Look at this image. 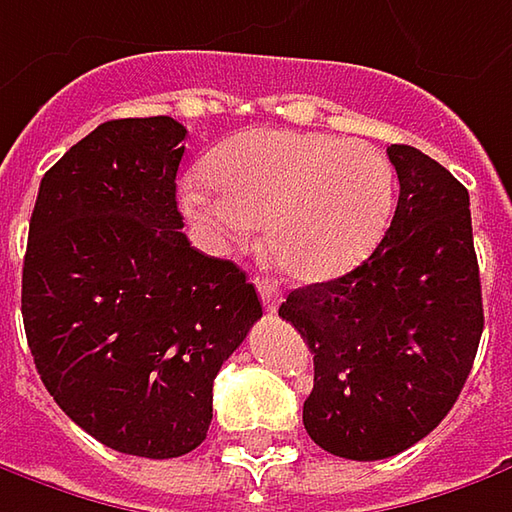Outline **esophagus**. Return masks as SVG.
Masks as SVG:
<instances>
[{"instance_id": "1", "label": "esophagus", "mask_w": 512, "mask_h": 512, "mask_svg": "<svg viewBox=\"0 0 512 512\" xmlns=\"http://www.w3.org/2000/svg\"><path fill=\"white\" fill-rule=\"evenodd\" d=\"M255 286H257V292H260L263 306H266V312H275V309L280 306V300H283L278 283L269 278H255Z\"/></svg>"}]
</instances>
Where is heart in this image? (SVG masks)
<instances>
[{"label": "heart", "instance_id": "1", "mask_svg": "<svg viewBox=\"0 0 512 512\" xmlns=\"http://www.w3.org/2000/svg\"><path fill=\"white\" fill-rule=\"evenodd\" d=\"M206 176L180 186V209L217 246L263 226L275 266L332 280L364 263L387 232L392 168L364 140L321 131L252 128L206 157Z\"/></svg>", "mask_w": 512, "mask_h": 512}]
</instances>
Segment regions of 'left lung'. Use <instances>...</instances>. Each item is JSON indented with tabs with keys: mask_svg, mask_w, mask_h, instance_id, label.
Masks as SVG:
<instances>
[{
	"mask_svg": "<svg viewBox=\"0 0 512 512\" xmlns=\"http://www.w3.org/2000/svg\"><path fill=\"white\" fill-rule=\"evenodd\" d=\"M398 206L378 249L344 278L289 292L278 315L315 352L303 427L326 453H404L453 410L484 309L470 194L433 157L389 145Z\"/></svg>",
	"mask_w": 512,
	"mask_h": 512,
	"instance_id": "obj_1",
	"label": "left lung"
}]
</instances>
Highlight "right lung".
I'll return each instance as SVG.
<instances>
[{
	"mask_svg": "<svg viewBox=\"0 0 512 512\" xmlns=\"http://www.w3.org/2000/svg\"><path fill=\"white\" fill-rule=\"evenodd\" d=\"M186 128L97 125L39 183L22 321L59 410L105 447L177 458L212 424L214 375L263 315L232 260L194 249L177 212Z\"/></svg>",
	"mask_w": 512,
	"mask_h": 512,
	"instance_id": "right-lung-1",
	"label": "right lung"
}]
</instances>
